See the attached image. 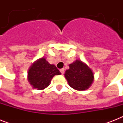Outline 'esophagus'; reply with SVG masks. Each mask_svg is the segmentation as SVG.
Returning <instances> with one entry per match:
<instances>
[{
	"instance_id": "esophagus-1",
	"label": "esophagus",
	"mask_w": 123,
	"mask_h": 123,
	"mask_svg": "<svg viewBox=\"0 0 123 123\" xmlns=\"http://www.w3.org/2000/svg\"><path fill=\"white\" fill-rule=\"evenodd\" d=\"M60 71H61V73L62 74H64V68H62V69H60Z\"/></svg>"
}]
</instances>
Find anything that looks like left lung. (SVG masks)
Segmentation results:
<instances>
[{"label": "left lung", "instance_id": "left-lung-1", "mask_svg": "<svg viewBox=\"0 0 123 123\" xmlns=\"http://www.w3.org/2000/svg\"><path fill=\"white\" fill-rule=\"evenodd\" d=\"M64 77L69 86L77 91L87 89L94 80V74L88 66L80 60H76L69 65Z\"/></svg>", "mask_w": 123, "mask_h": 123}]
</instances>
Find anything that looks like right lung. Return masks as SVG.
<instances>
[{
	"instance_id": "add662e5",
	"label": "right lung",
	"mask_w": 123,
	"mask_h": 123,
	"mask_svg": "<svg viewBox=\"0 0 123 123\" xmlns=\"http://www.w3.org/2000/svg\"><path fill=\"white\" fill-rule=\"evenodd\" d=\"M59 70L54 64H50L44 57L37 60L28 71V81L33 88L42 90L50 85L55 75H61Z\"/></svg>"
}]
</instances>
